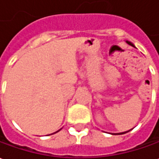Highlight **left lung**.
<instances>
[{
    "label": "left lung",
    "mask_w": 159,
    "mask_h": 159,
    "mask_svg": "<svg viewBox=\"0 0 159 159\" xmlns=\"http://www.w3.org/2000/svg\"><path fill=\"white\" fill-rule=\"evenodd\" d=\"M126 43H128L129 45H130V46H132V47L135 48V46H134V44L132 43H130V42H129V41H126ZM129 130H130V129H129ZM129 130H127V131H125V132H120V133H112V135H122V134H125V133H127V132H129Z\"/></svg>",
    "instance_id": "8db88e82"
}]
</instances>
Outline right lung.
Returning <instances> with one entry per match:
<instances>
[{
  "mask_svg": "<svg viewBox=\"0 0 159 159\" xmlns=\"http://www.w3.org/2000/svg\"><path fill=\"white\" fill-rule=\"evenodd\" d=\"M60 129H59V130H60ZM59 130H57V132H58V131H59ZM57 132H54V133H52V134H55V133H57ZM52 134H51V135H52Z\"/></svg>",
  "mask_w": 159,
  "mask_h": 159,
  "instance_id": "obj_1",
  "label": "right lung"
}]
</instances>
